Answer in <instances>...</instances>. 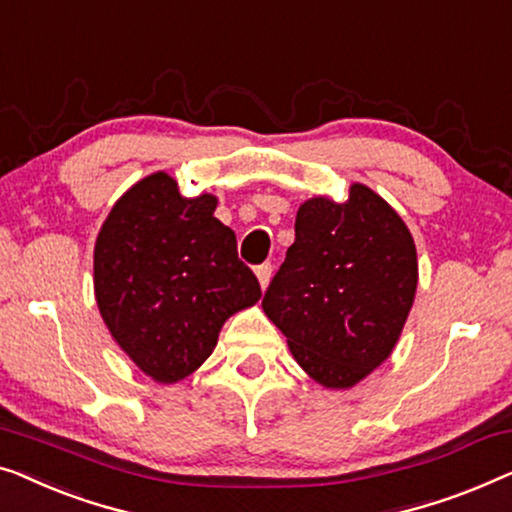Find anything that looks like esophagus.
<instances>
[{
	"mask_svg": "<svg viewBox=\"0 0 512 512\" xmlns=\"http://www.w3.org/2000/svg\"><path fill=\"white\" fill-rule=\"evenodd\" d=\"M256 277H258V284H261V288L265 291V288H268V284H270V277H272V263L258 265Z\"/></svg>",
	"mask_w": 512,
	"mask_h": 512,
	"instance_id": "obj_1",
	"label": "esophagus"
}]
</instances>
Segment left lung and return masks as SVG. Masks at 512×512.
Returning a JSON list of instances; mask_svg holds the SVG:
<instances>
[{
  "mask_svg": "<svg viewBox=\"0 0 512 512\" xmlns=\"http://www.w3.org/2000/svg\"><path fill=\"white\" fill-rule=\"evenodd\" d=\"M416 288L409 228L355 182L342 203L316 196L300 205L295 242L265 291L263 311L311 379L344 390L390 358Z\"/></svg>",
  "mask_w": 512,
  "mask_h": 512,
  "instance_id": "obj_1",
  "label": "left lung"
}]
</instances>
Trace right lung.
I'll return each instance as SVG.
<instances>
[{
    "label": "right lung",
    "mask_w": 512,
    "mask_h": 512,
    "mask_svg": "<svg viewBox=\"0 0 512 512\" xmlns=\"http://www.w3.org/2000/svg\"><path fill=\"white\" fill-rule=\"evenodd\" d=\"M217 198H184L164 170L133 184L94 244V295L103 323L157 383H175L210 358L221 325L261 300L238 258Z\"/></svg>",
    "instance_id": "add662e5"
}]
</instances>
